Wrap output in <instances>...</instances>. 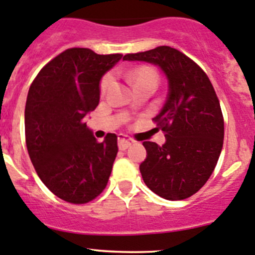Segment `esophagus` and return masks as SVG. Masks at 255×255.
<instances>
[{
    "mask_svg": "<svg viewBox=\"0 0 255 255\" xmlns=\"http://www.w3.org/2000/svg\"><path fill=\"white\" fill-rule=\"evenodd\" d=\"M131 143H132V140H130L128 136L120 135L119 137H118V145H119L120 149H127L128 147L131 146Z\"/></svg>",
    "mask_w": 255,
    "mask_h": 255,
    "instance_id": "esophagus-1",
    "label": "esophagus"
}]
</instances>
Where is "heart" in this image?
I'll return each mask as SVG.
<instances>
[{
    "label": "heart",
    "mask_w": 255,
    "mask_h": 255,
    "mask_svg": "<svg viewBox=\"0 0 255 255\" xmlns=\"http://www.w3.org/2000/svg\"><path fill=\"white\" fill-rule=\"evenodd\" d=\"M127 77L132 82L133 87L135 88L145 87V86H152V87L156 88L157 82H158L157 72L149 66H140L128 71L127 73ZM113 80H114V77H113L112 73H107V75L102 78L101 85H99L102 94H104L108 91L110 86H112Z\"/></svg>",
    "instance_id": "obj_1"
}]
</instances>
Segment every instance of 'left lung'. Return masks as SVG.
Instances as JSON below:
<instances>
[{
  "instance_id": "obj_1",
  "label": "left lung",
  "mask_w": 255,
  "mask_h": 255,
  "mask_svg": "<svg viewBox=\"0 0 255 255\" xmlns=\"http://www.w3.org/2000/svg\"><path fill=\"white\" fill-rule=\"evenodd\" d=\"M123 60L157 65L168 80L166 103L152 119L166 143H142L143 182L167 200L190 198L209 180L224 145V115L214 86L196 62L170 46L127 54Z\"/></svg>"
}]
</instances>
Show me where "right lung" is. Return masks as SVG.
I'll use <instances>...</instances> for the list:
<instances>
[{"label": "right lung", "mask_w": 255, "mask_h": 255, "mask_svg": "<svg viewBox=\"0 0 255 255\" xmlns=\"http://www.w3.org/2000/svg\"><path fill=\"white\" fill-rule=\"evenodd\" d=\"M123 57L71 48L43 67L25 103V143L41 182L71 204H86L106 189L118 136L97 141L86 115L99 103V81Z\"/></svg>", "instance_id": "1"}]
</instances>
